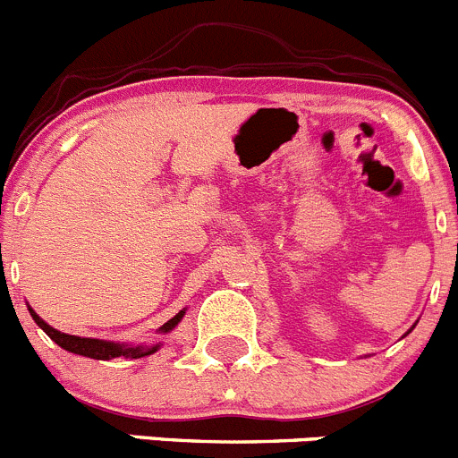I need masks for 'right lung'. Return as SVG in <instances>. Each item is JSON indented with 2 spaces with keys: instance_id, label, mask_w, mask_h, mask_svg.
Returning <instances> with one entry per match:
<instances>
[{
  "instance_id": "1",
  "label": "right lung",
  "mask_w": 458,
  "mask_h": 458,
  "mask_svg": "<svg viewBox=\"0 0 458 458\" xmlns=\"http://www.w3.org/2000/svg\"><path fill=\"white\" fill-rule=\"evenodd\" d=\"M29 311H30V316H33L35 323H38L39 327L48 334V338H51V341H55L62 350L73 352V354H80V356H86V359L111 360V359H117V356H124V359H142V356H148V354H153V352H157V347H160V345L126 347V345H117V343L98 341V338L71 336V334H62V332H57V329H53L51 325L44 323V320L39 318L33 310H29ZM182 316H184V311H180V314H175L174 318L166 320V323L160 327V332H171V329H174L175 325L182 320Z\"/></svg>"
}]
</instances>
